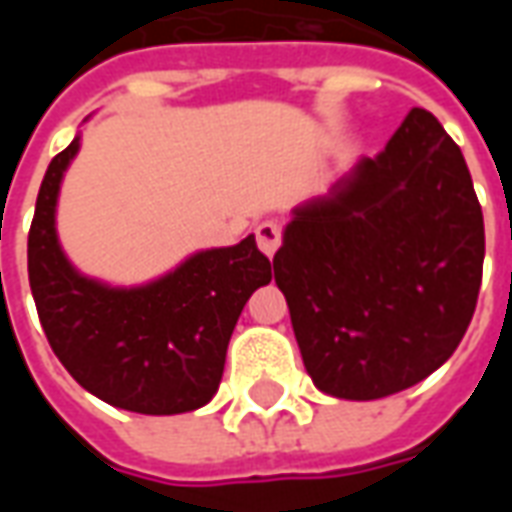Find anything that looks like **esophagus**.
<instances>
[{"label":"esophagus","instance_id":"34e87169","mask_svg":"<svg viewBox=\"0 0 512 512\" xmlns=\"http://www.w3.org/2000/svg\"><path fill=\"white\" fill-rule=\"evenodd\" d=\"M257 246H260V252L263 255H274L277 252L279 246H282V227H279L277 222H263V224H257Z\"/></svg>","mask_w":512,"mask_h":512}]
</instances>
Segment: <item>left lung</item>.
Returning <instances> with one entry per match:
<instances>
[{"mask_svg": "<svg viewBox=\"0 0 512 512\" xmlns=\"http://www.w3.org/2000/svg\"><path fill=\"white\" fill-rule=\"evenodd\" d=\"M483 255L461 147L414 106L376 158L296 211L274 255L315 386L376 400L428 378L472 323Z\"/></svg>", "mask_w": 512, "mask_h": 512, "instance_id": "8db88e82", "label": "left lung"}]
</instances>
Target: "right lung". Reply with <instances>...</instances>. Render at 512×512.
<instances>
[{"mask_svg":"<svg viewBox=\"0 0 512 512\" xmlns=\"http://www.w3.org/2000/svg\"><path fill=\"white\" fill-rule=\"evenodd\" d=\"M79 139L51 158L27 238L32 299L51 351L79 384L136 414H183L219 389L238 315L271 263L255 235L208 249L153 285L115 290L79 277L54 233L62 172Z\"/></svg>","mask_w":512,"mask_h":512,"instance_id":"right-lung-1","label":"right lung"}]
</instances>
